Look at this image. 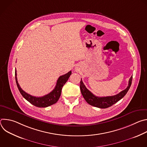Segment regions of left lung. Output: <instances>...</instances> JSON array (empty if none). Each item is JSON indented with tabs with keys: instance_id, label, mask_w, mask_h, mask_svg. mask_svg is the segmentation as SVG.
<instances>
[{
	"instance_id": "8db88e82",
	"label": "left lung",
	"mask_w": 147,
	"mask_h": 147,
	"mask_svg": "<svg viewBox=\"0 0 147 147\" xmlns=\"http://www.w3.org/2000/svg\"><path fill=\"white\" fill-rule=\"evenodd\" d=\"M133 76L130 77L129 81V84L127 87L123 91H121L120 93L113 95V96H102V97H98L94 95L91 91H90L84 84V83L81 79L80 81V90L81 92L85 99L86 102L91 105L99 108L102 109H105L112 106L113 104L116 103L117 102L120 100L121 98H123L125 95L127 94L130 87L131 85Z\"/></svg>"
}]
</instances>
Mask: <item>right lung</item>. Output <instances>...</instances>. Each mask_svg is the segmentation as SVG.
Instances as JSON below:
<instances>
[{
  "mask_svg": "<svg viewBox=\"0 0 147 147\" xmlns=\"http://www.w3.org/2000/svg\"><path fill=\"white\" fill-rule=\"evenodd\" d=\"M71 74V71H70L67 73L60 76L57 81L56 85L53 90H52L50 93L46 95L41 97H36L27 94L21 88L17 81L16 70H15L16 81L20 92L30 103L32 104L33 105L39 108H46L55 104L57 102L61 95L62 87L65 84V83L67 82Z\"/></svg>",
  "mask_w": 147,
  "mask_h": 147,
  "instance_id": "right-lung-1",
  "label": "right lung"
}]
</instances>
